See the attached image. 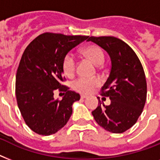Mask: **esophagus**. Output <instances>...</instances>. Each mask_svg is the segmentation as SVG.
<instances>
[{
  "label": "esophagus",
  "mask_w": 160,
  "mask_h": 160,
  "mask_svg": "<svg viewBox=\"0 0 160 160\" xmlns=\"http://www.w3.org/2000/svg\"><path fill=\"white\" fill-rule=\"evenodd\" d=\"M80 98H81V99H85V98H87V96H86V95H81V96H80Z\"/></svg>",
  "instance_id": "1"
}]
</instances>
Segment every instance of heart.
Wrapping results in <instances>:
<instances>
[{
    "mask_svg": "<svg viewBox=\"0 0 160 160\" xmlns=\"http://www.w3.org/2000/svg\"><path fill=\"white\" fill-rule=\"evenodd\" d=\"M81 53L95 65H101L105 60V55L102 49L96 45H89L85 46V48L82 49ZM62 68L65 75L72 76L74 75L75 70V60L72 55L67 54L64 57L62 61ZM100 85V80L96 78H79L73 84V88L81 94H90Z\"/></svg>",
    "mask_w": 160,
    "mask_h": 160,
    "instance_id": "obj_1",
    "label": "heart"
}]
</instances>
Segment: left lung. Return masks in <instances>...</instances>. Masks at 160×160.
Instances as JSON below:
<instances>
[{
  "instance_id": "left-lung-1",
  "label": "left lung",
  "mask_w": 160,
  "mask_h": 160,
  "mask_svg": "<svg viewBox=\"0 0 160 160\" xmlns=\"http://www.w3.org/2000/svg\"><path fill=\"white\" fill-rule=\"evenodd\" d=\"M97 44L109 54L111 70L101 95L110 99L105 105L99 99L93 110L94 119L107 131L120 134L131 128L140 116L147 96V83L140 60L124 41L114 36H90L87 40Z\"/></svg>"
}]
</instances>
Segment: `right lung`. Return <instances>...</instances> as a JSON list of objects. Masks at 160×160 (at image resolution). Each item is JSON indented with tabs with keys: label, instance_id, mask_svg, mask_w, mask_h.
Here are the masks:
<instances>
[{
	"label": "right lung",
	"instance_id": "1",
	"mask_svg": "<svg viewBox=\"0 0 160 160\" xmlns=\"http://www.w3.org/2000/svg\"><path fill=\"white\" fill-rule=\"evenodd\" d=\"M89 36L41 34L26 47L16 77L17 105L26 124L41 135H51L67 124L73 103L80 95L61 85L62 61L69 51ZM58 88L66 92L61 101L53 99Z\"/></svg>",
	"mask_w": 160,
	"mask_h": 160
}]
</instances>
